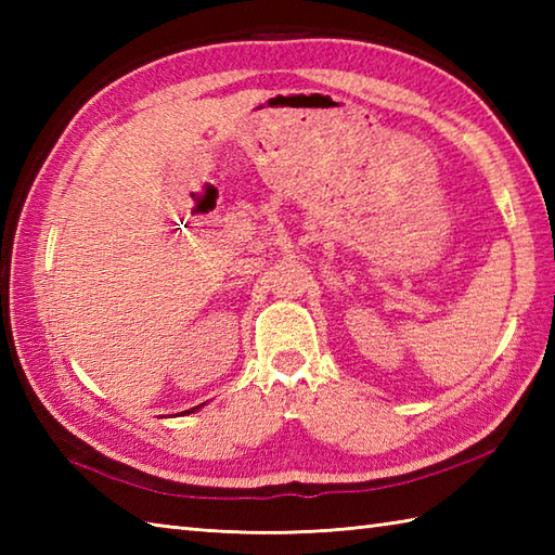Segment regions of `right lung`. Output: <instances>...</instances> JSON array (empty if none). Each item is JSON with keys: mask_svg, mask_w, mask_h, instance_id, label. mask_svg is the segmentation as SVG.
I'll use <instances>...</instances> for the list:
<instances>
[{"mask_svg": "<svg viewBox=\"0 0 555 555\" xmlns=\"http://www.w3.org/2000/svg\"><path fill=\"white\" fill-rule=\"evenodd\" d=\"M205 405V403H203ZM203 405H195V408H191V410H185V412H181V415H191V412H195V410H199Z\"/></svg>", "mask_w": 555, "mask_h": 555, "instance_id": "obj_1", "label": "right lung"}]
</instances>
